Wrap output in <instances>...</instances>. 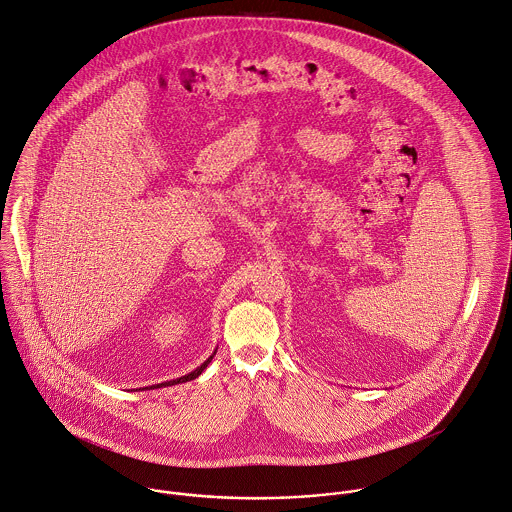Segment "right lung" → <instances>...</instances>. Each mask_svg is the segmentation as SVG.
<instances>
[{"label": "right lung", "instance_id": "1", "mask_svg": "<svg viewBox=\"0 0 512 512\" xmlns=\"http://www.w3.org/2000/svg\"><path fill=\"white\" fill-rule=\"evenodd\" d=\"M210 359H212V355H210V357H208V359H206V361H204V363H202V365H200V367H196V369H194V371H192V373H188V375H184V377H178V379H172V381H169V383H161V385H153V387H151V389H155V387H163V385H165V387H167V385H174V383H184V381H190V379H196V377H198V375H200V373H202V371H204V369H206V365H208V363H210Z\"/></svg>", "mask_w": 512, "mask_h": 512}]
</instances>
